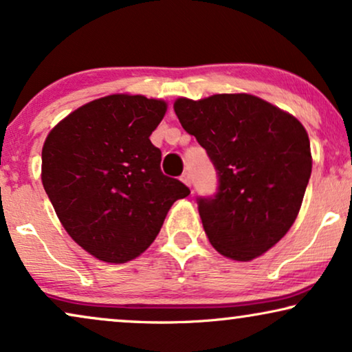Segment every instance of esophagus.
Listing matches in <instances>:
<instances>
[{
    "instance_id": "esophagus-1",
    "label": "esophagus",
    "mask_w": 352,
    "mask_h": 352,
    "mask_svg": "<svg viewBox=\"0 0 352 352\" xmlns=\"http://www.w3.org/2000/svg\"><path fill=\"white\" fill-rule=\"evenodd\" d=\"M181 181L184 182V184H186L187 187H190V186H192V179H190V175H189V173H184V175L181 176Z\"/></svg>"
}]
</instances>
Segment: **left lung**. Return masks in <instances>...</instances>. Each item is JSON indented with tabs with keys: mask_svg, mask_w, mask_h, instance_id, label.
Masks as SVG:
<instances>
[{
	"mask_svg": "<svg viewBox=\"0 0 352 352\" xmlns=\"http://www.w3.org/2000/svg\"><path fill=\"white\" fill-rule=\"evenodd\" d=\"M173 107L218 170L219 192L199 200L210 243L234 261L261 256L300 213L312 170L305 126L247 93L177 98Z\"/></svg>",
	"mask_w": 352,
	"mask_h": 352,
	"instance_id": "obj_1",
	"label": "left lung"
}]
</instances>
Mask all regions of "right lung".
Wrapping results in <instances>:
<instances>
[{"instance_id": "1", "label": "right lung", "mask_w": 352, "mask_h": 352, "mask_svg": "<svg viewBox=\"0 0 352 352\" xmlns=\"http://www.w3.org/2000/svg\"><path fill=\"white\" fill-rule=\"evenodd\" d=\"M163 99L118 93L60 120L43 144L41 182L67 234L94 258L123 264L151 247L171 205L190 190L160 170L151 134Z\"/></svg>"}]
</instances>
